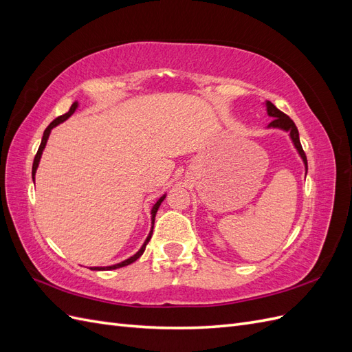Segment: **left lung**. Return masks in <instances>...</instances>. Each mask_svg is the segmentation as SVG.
<instances>
[{
	"instance_id": "8db88e82",
	"label": "left lung",
	"mask_w": 352,
	"mask_h": 352,
	"mask_svg": "<svg viewBox=\"0 0 352 352\" xmlns=\"http://www.w3.org/2000/svg\"><path fill=\"white\" fill-rule=\"evenodd\" d=\"M265 105H267V114H269L270 117H273V120L269 123V127H278V129L289 132V136H291V140H292V142H294V145H295V148H296V151H298V154L301 155L302 162H304V164H305V173H307V170H308L307 157H305V153H304L302 146H301L300 133H298V129H296L295 123L289 119V116H286V114L282 113L279 109H276V105L272 104L270 101L265 102Z\"/></svg>"
}]
</instances>
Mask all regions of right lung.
<instances>
[{
  "mask_svg": "<svg viewBox=\"0 0 352 352\" xmlns=\"http://www.w3.org/2000/svg\"><path fill=\"white\" fill-rule=\"evenodd\" d=\"M78 109V102H73L72 104V107H70V110L66 113V114H63V116H60V117H57L56 120H52L50 124H48V127L45 129V132H44V136H42V141H41V145H39V148H38V153H36V155H35V160H34V166H32V179H35V173H36V168H38V164H39V160H41V155H42V151H44V148H45V145H47V141H48V136H50V133H51V129L52 127H56L57 124H60L61 122H65V120H67L69 117L74 113V110ZM164 198H166V195H163L162 198H160L155 204H154V207H153V210H151V220H153V226H151V232H150V235H148V238L145 239V242H144V245L141 247V250L138 251L135 255H132L131 258H127V260H124V261H122V263H119V264H114V265H107V267H91V270H114V269H120V267H124V265H129V264H132L133 261H136L138 258L141 257V255L144 254V251H145V247H146V243L150 242V239H151V235H153V229H154V220H155V214H157V210H158V207H160V204H162V202L164 201Z\"/></svg>",
  "mask_w": 352,
  "mask_h": 352,
  "instance_id": "obj_1",
  "label": "right lung"
}]
</instances>
